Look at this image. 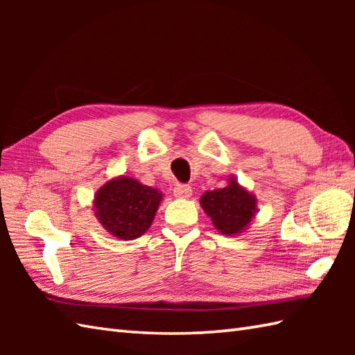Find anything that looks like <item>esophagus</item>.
<instances>
[{
  "label": "esophagus",
  "mask_w": 355,
  "mask_h": 355,
  "mask_svg": "<svg viewBox=\"0 0 355 355\" xmlns=\"http://www.w3.org/2000/svg\"><path fill=\"white\" fill-rule=\"evenodd\" d=\"M173 195L177 198H191L192 197V187L189 184H177L173 189Z\"/></svg>",
  "instance_id": "esophagus-1"
}]
</instances>
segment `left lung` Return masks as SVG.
<instances>
[{"instance_id":"8db88e82","label":"left lung","mask_w":355,"mask_h":355,"mask_svg":"<svg viewBox=\"0 0 355 355\" xmlns=\"http://www.w3.org/2000/svg\"><path fill=\"white\" fill-rule=\"evenodd\" d=\"M227 182L229 184L223 189L202 193L200 205L221 235L235 236L248 229L258 212V200L235 177H230Z\"/></svg>"}]
</instances>
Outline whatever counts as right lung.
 Returning a JSON list of instances; mask_svg holds the SVG:
<instances>
[{"label": "right lung", "instance_id": "1", "mask_svg": "<svg viewBox=\"0 0 355 355\" xmlns=\"http://www.w3.org/2000/svg\"><path fill=\"white\" fill-rule=\"evenodd\" d=\"M163 193L131 177L108 180L94 195V215L112 236L131 241L141 236L150 224Z\"/></svg>", "mask_w": 355, "mask_h": 355}]
</instances>
